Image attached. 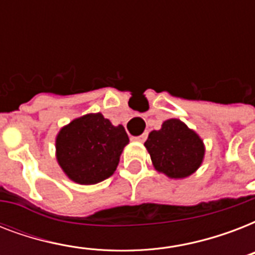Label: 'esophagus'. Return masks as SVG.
Returning <instances> with one entry per match:
<instances>
[{"mask_svg":"<svg viewBox=\"0 0 255 255\" xmlns=\"http://www.w3.org/2000/svg\"><path fill=\"white\" fill-rule=\"evenodd\" d=\"M148 133H143V135L137 136V137H135L136 141H140V143H143V141H145V139H147Z\"/></svg>","mask_w":255,"mask_h":255,"instance_id":"obj_1","label":"esophagus"}]
</instances>
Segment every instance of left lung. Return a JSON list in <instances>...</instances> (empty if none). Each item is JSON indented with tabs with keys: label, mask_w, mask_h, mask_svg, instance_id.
Returning <instances> with one entry per match:
<instances>
[{
	"label": "left lung",
	"mask_w": 255,
	"mask_h": 255,
	"mask_svg": "<svg viewBox=\"0 0 255 255\" xmlns=\"http://www.w3.org/2000/svg\"><path fill=\"white\" fill-rule=\"evenodd\" d=\"M157 172L167 177L185 178L201 167L205 144L197 132L180 119H168L144 143Z\"/></svg>",
	"instance_id": "obj_1"
}]
</instances>
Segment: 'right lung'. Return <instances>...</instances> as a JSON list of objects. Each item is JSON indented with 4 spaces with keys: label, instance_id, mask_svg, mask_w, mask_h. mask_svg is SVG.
Here are the masks:
<instances>
[{
    "label": "right lung",
    "instance_id": "1",
    "mask_svg": "<svg viewBox=\"0 0 255 255\" xmlns=\"http://www.w3.org/2000/svg\"><path fill=\"white\" fill-rule=\"evenodd\" d=\"M129 143L122 124L114 126L100 112L71 120L55 137V157L63 173L81 185H92L115 173Z\"/></svg>",
    "mask_w": 255,
    "mask_h": 255
}]
</instances>
